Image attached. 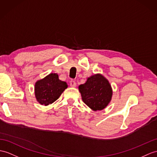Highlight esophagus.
Listing matches in <instances>:
<instances>
[{"label": "esophagus", "instance_id": "34e87169", "mask_svg": "<svg viewBox=\"0 0 157 157\" xmlns=\"http://www.w3.org/2000/svg\"><path fill=\"white\" fill-rule=\"evenodd\" d=\"M70 86L71 87H76V83L75 81H72V80H71V81H70Z\"/></svg>", "mask_w": 157, "mask_h": 157}]
</instances>
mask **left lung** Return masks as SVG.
Instances as JSON below:
<instances>
[{
  "label": "left lung",
  "instance_id": "8db88e82",
  "mask_svg": "<svg viewBox=\"0 0 157 157\" xmlns=\"http://www.w3.org/2000/svg\"><path fill=\"white\" fill-rule=\"evenodd\" d=\"M82 101L94 111L105 109L111 101L113 89L109 81L98 73L87 78L85 83L78 86Z\"/></svg>",
  "mask_w": 157,
  "mask_h": 157
}]
</instances>
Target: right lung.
<instances>
[{"label":"right lung","mask_w":157,"mask_h":157,"mask_svg":"<svg viewBox=\"0 0 157 157\" xmlns=\"http://www.w3.org/2000/svg\"><path fill=\"white\" fill-rule=\"evenodd\" d=\"M67 87V83L60 81L58 74L52 72L35 82V98L39 104L48 106L56 101Z\"/></svg>","instance_id":"1"}]
</instances>
